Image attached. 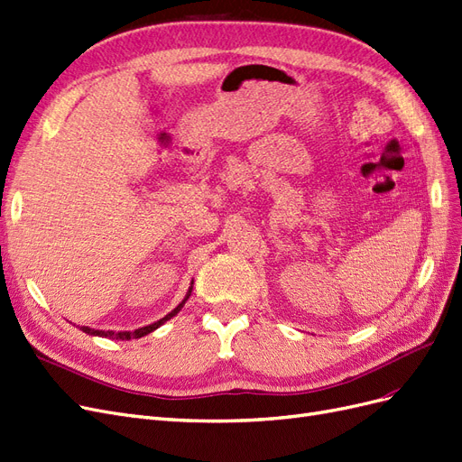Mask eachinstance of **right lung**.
I'll list each match as a JSON object with an SVG mask.
<instances>
[{"instance_id":"obj_1","label":"right lung","mask_w":462,"mask_h":462,"mask_svg":"<svg viewBox=\"0 0 462 462\" xmlns=\"http://www.w3.org/2000/svg\"><path fill=\"white\" fill-rule=\"evenodd\" d=\"M190 292H193V281H190L189 291H187L185 298L178 304V308H173L168 315L162 317V319H158V321H154V323H151V325H147V327H141V328H135V330H120V332H115V330H97V328H89V327H79V330H84L86 334H91V337H105V338H113V340H115V338H116V340H132V338L147 337L149 332L156 330L158 327H162L166 321L171 319V317H176V315L181 311V308L185 306V301L189 300Z\"/></svg>"}]
</instances>
